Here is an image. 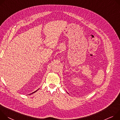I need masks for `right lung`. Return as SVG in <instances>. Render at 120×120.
<instances>
[{"label":"right lung","mask_w":120,"mask_h":120,"mask_svg":"<svg viewBox=\"0 0 120 120\" xmlns=\"http://www.w3.org/2000/svg\"><path fill=\"white\" fill-rule=\"evenodd\" d=\"M38 90H38H36V91H34V92H32V94H33V93H34V92H36V91H37V90Z\"/></svg>","instance_id":"obj_1"}]
</instances>
